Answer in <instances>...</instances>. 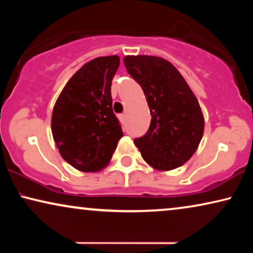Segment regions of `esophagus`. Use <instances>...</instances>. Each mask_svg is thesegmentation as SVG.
Segmentation results:
<instances>
[{
	"label": "esophagus",
	"mask_w": 253,
	"mask_h": 253,
	"mask_svg": "<svg viewBox=\"0 0 253 253\" xmlns=\"http://www.w3.org/2000/svg\"><path fill=\"white\" fill-rule=\"evenodd\" d=\"M119 119L122 123H124V121H126V114H120L119 115Z\"/></svg>",
	"instance_id": "1"
}]
</instances>
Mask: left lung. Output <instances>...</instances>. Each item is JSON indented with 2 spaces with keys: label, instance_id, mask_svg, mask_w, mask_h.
I'll use <instances>...</instances> for the list:
<instances>
[{
  "label": "left lung",
  "instance_id": "obj_1",
  "mask_svg": "<svg viewBox=\"0 0 253 253\" xmlns=\"http://www.w3.org/2000/svg\"><path fill=\"white\" fill-rule=\"evenodd\" d=\"M129 75L143 88L151 124L134 145L159 170L181 167L195 153L204 133V116L191 88L177 69L158 56H126Z\"/></svg>",
  "mask_w": 253,
  "mask_h": 253
}]
</instances>
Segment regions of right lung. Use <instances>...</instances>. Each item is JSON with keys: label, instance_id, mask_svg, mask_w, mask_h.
<instances>
[{"label": "right lung", "instance_id": "right-lung-1", "mask_svg": "<svg viewBox=\"0 0 253 253\" xmlns=\"http://www.w3.org/2000/svg\"><path fill=\"white\" fill-rule=\"evenodd\" d=\"M119 65L116 55L87 62L67 83L54 106L51 132L58 152L81 171L105 168L123 136L110 93Z\"/></svg>", "mask_w": 253, "mask_h": 253}]
</instances>
